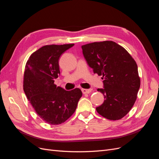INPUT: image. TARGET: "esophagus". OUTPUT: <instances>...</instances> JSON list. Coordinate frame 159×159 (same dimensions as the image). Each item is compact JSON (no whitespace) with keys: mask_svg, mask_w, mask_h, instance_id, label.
I'll return each instance as SVG.
<instances>
[{"mask_svg":"<svg viewBox=\"0 0 159 159\" xmlns=\"http://www.w3.org/2000/svg\"><path fill=\"white\" fill-rule=\"evenodd\" d=\"M91 91H92V89H81V91L84 94L89 93Z\"/></svg>","mask_w":159,"mask_h":159,"instance_id":"34e87169","label":"esophagus"}]
</instances>
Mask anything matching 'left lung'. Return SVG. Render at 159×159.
Listing matches in <instances>:
<instances>
[{
	"instance_id": "8db88e82",
	"label": "left lung",
	"mask_w": 159,
	"mask_h": 159,
	"mask_svg": "<svg viewBox=\"0 0 159 159\" xmlns=\"http://www.w3.org/2000/svg\"><path fill=\"white\" fill-rule=\"evenodd\" d=\"M93 73L102 75L104 102L97 112L109 120H119L130 111L137 98L141 80L136 61L121 46L113 41L93 42L81 46Z\"/></svg>"
}]
</instances>
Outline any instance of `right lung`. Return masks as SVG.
Returning <instances> with one entry per match:
<instances>
[{"label":"right lung","instance_id":"add662e5","mask_svg":"<svg viewBox=\"0 0 159 159\" xmlns=\"http://www.w3.org/2000/svg\"><path fill=\"white\" fill-rule=\"evenodd\" d=\"M74 44L46 45L31 54L24 73L23 89L28 100L43 121L57 125L74 114L82 92L66 91L54 84L60 74L58 60Z\"/></svg>","mask_w":159,"mask_h":159}]
</instances>
